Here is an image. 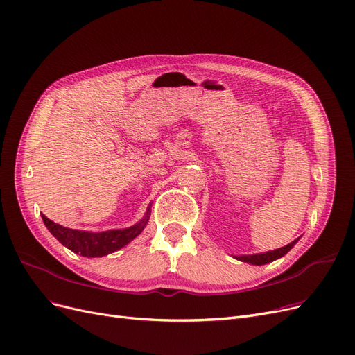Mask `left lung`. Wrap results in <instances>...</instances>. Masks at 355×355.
I'll return each mask as SVG.
<instances>
[{
	"label": "left lung",
	"mask_w": 355,
	"mask_h": 355,
	"mask_svg": "<svg viewBox=\"0 0 355 355\" xmlns=\"http://www.w3.org/2000/svg\"><path fill=\"white\" fill-rule=\"evenodd\" d=\"M297 241H299V239H295L291 243L283 246V248L274 250V251H268V252H264V254L242 255V257H235V258L239 259V261H243V263H250V264H254V266H264V264L271 263V261H274V259H279L280 257L286 255V254L293 248V246H295V243H296Z\"/></svg>",
	"instance_id": "8db88e82"
}]
</instances>
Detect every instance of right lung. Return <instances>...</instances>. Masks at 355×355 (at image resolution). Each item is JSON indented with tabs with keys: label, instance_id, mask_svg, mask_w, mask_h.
Masks as SVG:
<instances>
[{
	"label": "right lung",
	"instance_id": "add662e5",
	"mask_svg": "<svg viewBox=\"0 0 355 355\" xmlns=\"http://www.w3.org/2000/svg\"><path fill=\"white\" fill-rule=\"evenodd\" d=\"M150 210L148 209L145 218L132 227L120 229V230H105V232H85V230L69 229L62 225H58L51 219L42 214V219L49 229V232L60 242L65 245L75 254H81L83 257H103L112 254L123 246L128 245L132 239L139 235L148 223Z\"/></svg>",
	"mask_w": 355,
	"mask_h": 355
}]
</instances>
